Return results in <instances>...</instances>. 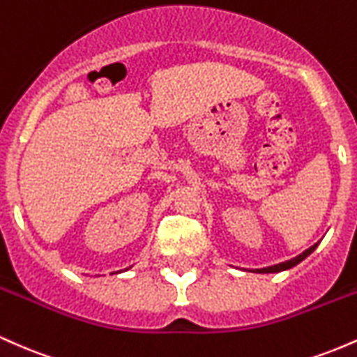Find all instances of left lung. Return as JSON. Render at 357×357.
<instances>
[{
	"mask_svg": "<svg viewBox=\"0 0 357 357\" xmlns=\"http://www.w3.org/2000/svg\"><path fill=\"white\" fill-rule=\"evenodd\" d=\"M319 243H315V245H312V247L310 248H307L304 253H301V255L298 257H296V258H292V260H287V261H282V264H277V265H272V267H265V268H258L257 272L258 273H275V272H282V270H287V268H292V267H296L297 264H301L302 260H304V258H307L310 255V253L314 252L315 250V247H317Z\"/></svg>",
	"mask_w": 357,
	"mask_h": 357,
	"instance_id": "obj_1",
	"label": "left lung"
}]
</instances>
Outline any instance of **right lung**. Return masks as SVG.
<instances>
[{
	"label": "right lung",
	"instance_id": "1",
	"mask_svg": "<svg viewBox=\"0 0 357 357\" xmlns=\"http://www.w3.org/2000/svg\"><path fill=\"white\" fill-rule=\"evenodd\" d=\"M126 270H127V268H126Z\"/></svg>",
	"mask_w": 357,
	"mask_h": 357
}]
</instances>
